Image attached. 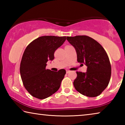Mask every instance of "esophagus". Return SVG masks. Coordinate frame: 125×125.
Returning <instances> with one entry per match:
<instances>
[{
  "instance_id": "34e87169",
  "label": "esophagus",
  "mask_w": 125,
  "mask_h": 125,
  "mask_svg": "<svg viewBox=\"0 0 125 125\" xmlns=\"http://www.w3.org/2000/svg\"><path fill=\"white\" fill-rule=\"evenodd\" d=\"M71 72V71H69V70H67V71H66V73L68 74V73H70Z\"/></svg>"
}]
</instances>
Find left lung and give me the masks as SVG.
I'll return each mask as SVG.
<instances>
[{
  "label": "left lung",
  "mask_w": 125,
  "mask_h": 125,
  "mask_svg": "<svg viewBox=\"0 0 125 125\" xmlns=\"http://www.w3.org/2000/svg\"><path fill=\"white\" fill-rule=\"evenodd\" d=\"M67 40L75 48L78 62L87 67L85 73L77 72V78L73 82L75 89L86 96L99 95L108 85L111 74L110 62L105 50L87 36L67 37Z\"/></svg>",
  "instance_id": "obj_1"
}]
</instances>
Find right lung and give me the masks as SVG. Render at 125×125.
<instances>
[{"instance_id":"1","label":"right lung","mask_w":125,"mask_h":125,"mask_svg":"<svg viewBox=\"0 0 125 125\" xmlns=\"http://www.w3.org/2000/svg\"><path fill=\"white\" fill-rule=\"evenodd\" d=\"M66 36H44L27 46L20 63L21 78L31 95L44 99L57 91L66 73L65 69L54 72L46 68L48 61L54 59V53L66 40Z\"/></svg>"}]
</instances>
